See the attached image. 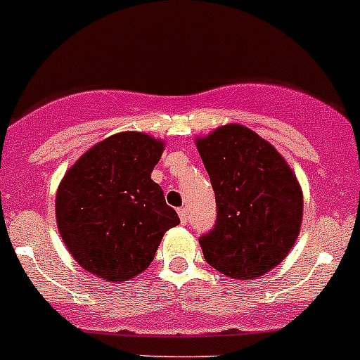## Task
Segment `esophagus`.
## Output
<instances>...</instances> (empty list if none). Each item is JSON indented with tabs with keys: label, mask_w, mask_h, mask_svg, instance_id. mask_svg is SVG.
<instances>
[{
	"label": "esophagus",
	"mask_w": 360,
	"mask_h": 360,
	"mask_svg": "<svg viewBox=\"0 0 360 360\" xmlns=\"http://www.w3.org/2000/svg\"><path fill=\"white\" fill-rule=\"evenodd\" d=\"M178 216H180V221H182L184 225H186L187 221H189V212H187L186 207H182V209H178Z\"/></svg>",
	"instance_id": "esophagus-1"
}]
</instances>
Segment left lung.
<instances>
[{"label":"left lung","mask_w":360,"mask_h":360,"mask_svg":"<svg viewBox=\"0 0 360 360\" xmlns=\"http://www.w3.org/2000/svg\"><path fill=\"white\" fill-rule=\"evenodd\" d=\"M217 217L200 237L214 269L237 280L271 271L300 233L303 196L282 155L250 128L226 124L198 141Z\"/></svg>","instance_id":"left-lung-1"}]
</instances>
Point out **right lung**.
I'll return each mask as SVG.
<instances>
[{
  "mask_svg": "<svg viewBox=\"0 0 360 360\" xmlns=\"http://www.w3.org/2000/svg\"><path fill=\"white\" fill-rule=\"evenodd\" d=\"M164 144L123 131L92 146L57 191V225L82 268L107 282L143 273L162 236L180 223L151 171Z\"/></svg>",
  "mask_w": 360,
  "mask_h": 360,
  "instance_id": "right-lung-1",
  "label": "right lung"
}]
</instances>
